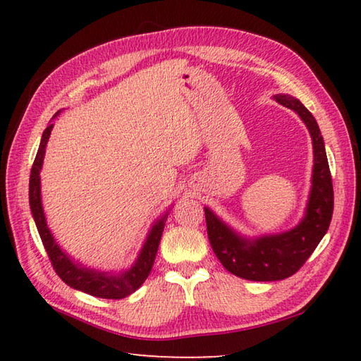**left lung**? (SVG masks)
<instances>
[{
  "label": "left lung",
  "instance_id": "left-lung-1",
  "mask_svg": "<svg viewBox=\"0 0 361 361\" xmlns=\"http://www.w3.org/2000/svg\"><path fill=\"white\" fill-rule=\"evenodd\" d=\"M274 99L298 113L312 136L313 175L304 219L290 231L247 239L204 208L208 237L217 259L229 273L248 281H281L295 274L327 233L334 212L332 176L315 118L295 97L276 94Z\"/></svg>",
  "mask_w": 361,
  "mask_h": 361
}]
</instances>
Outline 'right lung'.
<instances>
[{"instance_id":"1","label":"right lung","mask_w":361,"mask_h":361,"mask_svg":"<svg viewBox=\"0 0 361 361\" xmlns=\"http://www.w3.org/2000/svg\"><path fill=\"white\" fill-rule=\"evenodd\" d=\"M59 113L60 111L56 113V116ZM52 127L54 124H49L43 132L40 147H38L32 169H30L29 204L30 212H32V217L35 220L38 234H40V239L44 245L46 252H48L54 270H56V273L60 276V279L68 283V286L91 296L104 299H122L132 295L133 291H136L142 286V282L147 279V276L152 271L169 212H166L163 217H159L155 224H153L147 239H145L140 255H137L136 262L130 267L128 270L122 273H106L94 270V268L83 267L79 262H74V260L59 247L56 239H54V235L48 228V224H46L42 204L40 171L43 166L46 144H48Z\"/></svg>"}]
</instances>
